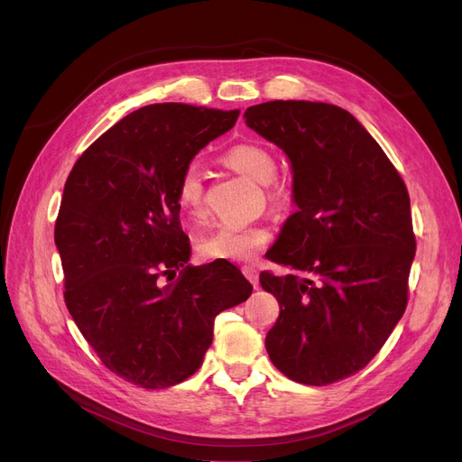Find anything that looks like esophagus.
Instances as JSON below:
<instances>
[{
	"label": "esophagus",
	"mask_w": 462,
	"mask_h": 462,
	"mask_svg": "<svg viewBox=\"0 0 462 462\" xmlns=\"http://www.w3.org/2000/svg\"><path fill=\"white\" fill-rule=\"evenodd\" d=\"M244 275L251 281L253 286H258V272H256V268H253V265H245Z\"/></svg>",
	"instance_id": "34e87169"
}]
</instances>
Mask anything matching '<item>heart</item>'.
Wrapping results in <instances>:
<instances>
[{"mask_svg":"<svg viewBox=\"0 0 462 462\" xmlns=\"http://www.w3.org/2000/svg\"><path fill=\"white\" fill-rule=\"evenodd\" d=\"M225 162L239 174L256 183H268L265 199L284 209L292 202V190L282 181H275L277 161L270 150L258 143H237L225 153ZM176 204L187 221L199 223L206 215L204 178L197 164H187L176 185ZM272 241V230L263 223H225L204 234L199 241V251L208 260L251 262Z\"/></svg>","mask_w":462,"mask_h":462,"instance_id":"obj_1","label":"heart"}]
</instances>
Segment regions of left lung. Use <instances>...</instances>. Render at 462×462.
Instances as JSON below:
<instances>
[{"instance_id":"1","label":"left lung","mask_w":462,"mask_h":462,"mask_svg":"<svg viewBox=\"0 0 462 462\" xmlns=\"http://www.w3.org/2000/svg\"><path fill=\"white\" fill-rule=\"evenodd\" d=\"M245 119L292 162L298 204L268 253L292 273H260L281 305L265 350L294 382L345 380L380 352L408 303L416 254L408 189L341 106L270 101Z\"/></svg>"}]
</instances>
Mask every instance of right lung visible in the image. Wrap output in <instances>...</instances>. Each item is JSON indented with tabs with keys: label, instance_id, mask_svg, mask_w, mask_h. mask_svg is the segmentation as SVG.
I'll return each mask as SVG.
<instances>
[{
	"label": "right lung",
	"instance_id": "add662e5",
	"mask_svg": "<svg viewBox=\"0 0 462 462\" xmlns=\"http://www.w3.org/2000/svg\"><path fill=\"white\" fill-rule=\"evenodd\" d=\"M237 116L143 106L97 138L67 178L54 228L65 305L103 365L143 390L197 373L217 314L253 292L230 262L187 265L176 204L181 170Z\"/></svg>",
	"mask_w": 462,
	"mask_h": 462
}]
</instances>
